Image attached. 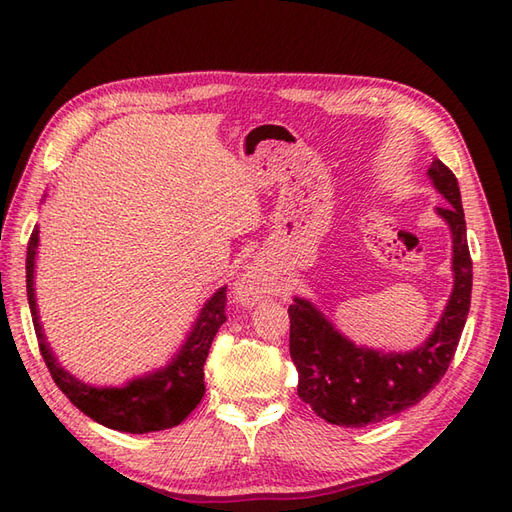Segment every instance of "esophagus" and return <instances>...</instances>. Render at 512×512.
Listing matches in <instances>:
<instances>
[{"instance_id": "esophagus-1", "label": "esophagus", "mask_w": 512, "mask_h": 512, "mask_svg": "<svg viewBox=\"0 0 512 512\" xmlns=\"http://www.w3.org/2000/svg\"><path fill=\"white\" fill-rule=\"evenodd\" d=\"M268 291V279L259 268H248L233 287V296L240 304H255Z\"/></svg>"}]
</instances>
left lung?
<instances>
[{"label":"left lung","instance_id":"obj_1","mask_svg":"<svg viewBox=\"0 0 512 512\" xmlns=\"http://www.w3.org/2000/svg\"><path fill=\"white\" fill-rule=\"evenodd\" d=\"M429 180L448 203L435 212L452 233V294L429 339L412 352L356 345L304 298L289 304V354L298 369V397L330 425L364 427L420 403L457 352L470 313L472 257L455 173L433 160Z\"/></svg>","mask_w":512,"mask_h":512}]
</instances>
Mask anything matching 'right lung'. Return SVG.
Wrapping results in <instances>:
<instances>
[{"label":"right lung","mask_w":512,"mask_h":512,"mask_svg":"<svg viewBox=\"0 0 512 512\" xmlns=\"http://www.w3.org/2000/svg\"><path fill=\"white\" fill-rule=\"evenodd\" d=\"M47 197V195H45ZM38 255V225L32 231L27 244L25 259V279H27V300L32 311L34 330L40 345V354L45 358L47 369L70 403L100 422L102 427L124 433H152L171 429L191 414L206 394L203 384V364H206L210 345L218 328L225 324V304L227 287H221L212 298L203 304V309L186 334L184 345L178 354L171 358L163 369L145 373L130 379L124 386H92L85 384L75 375H70L60 362H57L53 349L47 343L45 330H42L36 291H34V270Z\"/></svg>","instance_id":"obj_1"}]
</instances>
